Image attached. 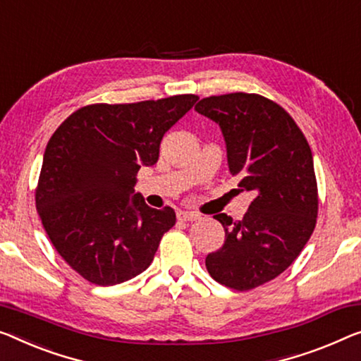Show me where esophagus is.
<instances>
[{
  "mask_svg": "<svg viewBox=\"0 0 361 361\" xmlns=\"http://www.w3.org/2000/svg\"><path fill=\"white\" fill-rule=\"evenodd\" d=\"M176 217H178V220H181V222H192V220H196L199 215L196 212L180 211L178 214H176Z\"/></svg>",
  "mask_w": 361,
  "mask_h": 361,
  "instance_id": "esophagus-1",
  "label": "esophagus"
}]
</instances>
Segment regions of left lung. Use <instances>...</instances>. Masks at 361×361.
Returning a JSON list of instances; mask_svg holds the SVG:
<instances>
[{
	"label": "left lung",
	"mask_w": 361,
	"mask_h": 361,
	"mask_svg": "<svg viewBox=\"0 0 361 361\" xmlns=\"http://www.w3.org/2000/svg\"><path fill=\"white\" fill-rule=\"evenodd\" d=\"M195 110L217 123L230 173L241 178V191L255 192L241 220L214 215L224 225L225 241L206 257L212 279L245 292L281 276L313 233L318 217L313 154L293 118L262 95L207 97Z\"/></svg>",
	"instance_id": "obj_1"
}]
</instances>
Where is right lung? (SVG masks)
Segmentation results:
<instances>
[{
	"label": "right lung",
	"instance_id": "add662e5",
	"mask_svg": "<svg viewBox=\"0 0 361 361\" xmlns=\"http://www.w3.org/2000/svg\"><path fill=\"white\" fill-rule=\"evenodd\" d=\"M197 95L137 104H95L53 133L35 191L37 212L60 256L95 285L139 276L176 222L171 207L152 209L134 192L141 166L159 160L164 134Z\"/></svg>",
	"mask_w": 361,
	"mask_h": 361
}]
</instances>
